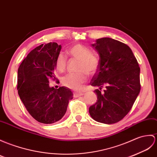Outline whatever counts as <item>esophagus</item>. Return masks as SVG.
Listing matches in <instances>:
<instances>
[{"mask_svg":"<svg viewBox=\"0 0 157 157\" xmlns=\"http://www.w3.org/2000/svg\"><path fill=\"white\" fill-rule=\"evenodd\" d=\"M82 92H74V98H78V97H79L83 95Z\"/></svg>","mask_w":157,"mask_h":157,"instance_id":"34e87169","label":"esophagus"}]
</instances>
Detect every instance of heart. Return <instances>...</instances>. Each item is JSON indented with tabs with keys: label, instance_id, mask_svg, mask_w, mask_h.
I'll use <instances>...</instances> for the list:
<instances>
[{
	"label": "heart",
	"instance_id": "b5f03b06",
	"mask_svg": "<svg viewBox=\"0 0 157 157\" xmlns=\"http://www.w3.org/2000/svg\"><path fill=\"white\" fill-rule=\"evenodd\" d=\"M70 56L79 60L77 74H70L61 79L63 85L74 90H79L87 80V72L89 75H94L97 71L100 65V59L90 49L81 44H75L68 50ZM55 65L57 71L63 72L66 70L67 58L65 55L60 53L57 56Z\"/></svg>",
	"mask_w": 157,
	"mask_h": 157
}]
</instances>
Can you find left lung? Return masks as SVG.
<instances>
[{
    "label": "left lung",
    "mask_w": 157,
    "mask_h": 157,
    "mask_svg": "<svg viewBox=\"0 0 157 157\" xmlns=\"http://www.w3.org/2000/svg\"><path fill=\"white\" fill-rule=\"evenodd\" d=\"M92 45L99 53L100 65L90 82L98 87V100L89 113L98 122L114 124L130 112L140 93L139 65L130 47L117 40L104 37Z\"/></svg>",
    "instance_id": "left-lung-1"
}]
</instances>
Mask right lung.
I'll list each match as a JSON object with an SVG mask.
<instances>
[{
  "label": "right lung",
  "instance_id": "obj_1",
  "mask_svg": "<svg viewBox=\"0 0 157 157\" xmlns=\"http://www.w3.org/2000/svg\"><path fill=\"white\" fill-rule=\"evenodd\" d=\"M61 49L55 42L41 44L27 55L18 69V94L29 114L41 123L59 121L73 98L70 89H55L49 84L50 79L57 81L55 61Z\"/></svg>",
  "mask_w": 157,
  "mask_h": 157
}]
</instances>
